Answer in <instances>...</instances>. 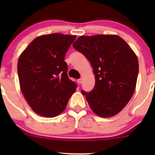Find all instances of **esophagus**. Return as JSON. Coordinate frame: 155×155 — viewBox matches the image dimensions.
I'll return each instance as SVG.
<instances>
[{"label": "esophagus", "mask_w": 155, "mask_h": 155, "mask_svg": "<svg viewBox=\"0 0 155 155\" xmlns=\"http://www.w3.org/2000/svg\"><path fill=\"white\" fill-rule=\"evenodd\" d=\"M78 82L79 84H81L82 82V78H80V79H78Z\"/></svg>", "instance_id": "esophagus-1"}]
</instances>
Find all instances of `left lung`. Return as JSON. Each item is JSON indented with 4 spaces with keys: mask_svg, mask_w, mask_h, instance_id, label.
I'll use <instances>...</instances> for the list:
<instances>
[{
    "mask_svg": "<svg viewBox=\"0 0 155 155\" xmlns=\"http://www.w3.org/2000/svg\"><path fill=\"white\" fill-rule=\"evenodd\" d=\"M90 61L95 75L90 92L82 91L95 114L104 118L116 115L132 98L139 65L136 54L119 36H81L73 44Z\"/></svg>",
    "mask_w": 155,
    "mask_h": 155,
    "instance_id": "left-lung-1",
    "label": "left lung"
}]
</instances>
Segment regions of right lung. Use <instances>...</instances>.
Segmentation results:
<instances>
[{"label":"right lung","mask_w":155,"mask_h":155,"mask_svg":"<svg viewBox=\"0 0 155 155\" xmlns=\"http://www.w3.org/2000/svg\"><path fill=\"white\" fill-rule=\"evenodd\" d=\"M75 38L60 33L39 36L20 54L18 62L20 90L38 115L58 116L75 92L77 84L69 79L64 61Z\"/></svg>","instance_id":"obj_1"}]
</instances>
